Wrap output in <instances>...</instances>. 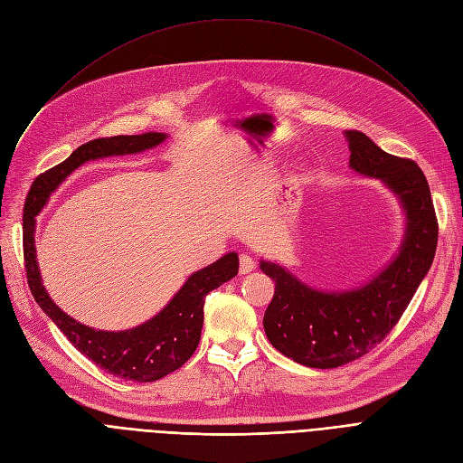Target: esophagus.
<instances>
[{
	"instance_id": "obj_1",
	"label": "esophagus",
	"mask_w": 463,
	"mask_h": 463,
	"mask_svg": "<svg viewBox=\"0 0 463 463\" xmlns=\"http://www.w3.org/2000/svg\"><path fill=\"white\" fill-rule=\"evenodd\" d=\"M255 270V262L250 255H240V274H250Z\"/></svg>"
}]
</instances>
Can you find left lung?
<instances>
[{
    "mask_svg": "<svg viewBox=\"0 0 463 463\" xmlns=\"http://www.w3.org/2000/svg\"><path fill=\"white\" fill-rule=\"evenodd\" d=\"M345 138L349 166L381 180L396 194L405 212V231L398 255L356 288H313L285 266L260 260V270L276 281L262 319L266 337L290 360L317 370L344 366L383 342L417 293L437 248V219L420 166L383 152L360 131H345Z\"/></svg>",
    "mask_w": 463,
    "mask_h": 463,
    "instance_id": "8db88e82",
    "label": "left lung"
}]
</instances>
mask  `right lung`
I'll return each instance as SVG.
<instances>
[{"label": "right lung", "mask_w": 463, "mask_h": 463, "mask_svg": "<svg viewBox=\"0 0 463 463\" xmlns=\"http://www.w3.org/2000/svg\"><path fill=\"white\" fill-rule=\"evenodd\" d=\"M166 137V133H142L90 140L79 146L63 163L39 175L24 206V260L35 302L84 356L107 373L137 383L157 381L182 368L191 358L201 342L204 298L210 290L238 274V253L231 251L206 269L191 274L173 300L146 323L119 332L95 330L69 317L48 297L35 255V215L72 170L86 161L138 154L156 148Z\"/></svg>", "instance_id": "add662e5"}]
</instances>
